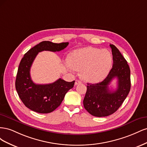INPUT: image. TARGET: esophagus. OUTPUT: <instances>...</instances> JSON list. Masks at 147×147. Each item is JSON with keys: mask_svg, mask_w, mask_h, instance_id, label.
<instances>
[{"mask_svg": "<svg viewBox=\"0 0 147 147\" xmlns=\"http://www.w3.org/2000/svg\"><path fill=\"white\" fill-rule=\"evenodd\" d=\"M80 83H82V82L80 80H77L75 81V85H77V84H80Z\"/></svg>", "mask_w": 147, "mask_h": 147, "instance_id": "34e87169", "label": "esophagus"}]
</instances>
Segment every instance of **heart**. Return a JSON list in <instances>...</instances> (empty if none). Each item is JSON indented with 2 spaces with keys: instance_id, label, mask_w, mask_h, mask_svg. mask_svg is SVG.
<instances>
[{
  "instance_id": "1",
  "label": "heart",
  "mask_w": 147,
  "mask_h": 147,
  "mask_svg": "<svg viewBox=\"0 0 147 147\" xmlns=\"http://www.w3.org/2000/svg\"><path fill=\"white\" fill-rule=\"evenodd\" d=\"M68 63L74 70H81V76L84 80L95 83L107 75L112 57L108 50L88 47L71 52Z\"/></svg>"
}]
</instances>
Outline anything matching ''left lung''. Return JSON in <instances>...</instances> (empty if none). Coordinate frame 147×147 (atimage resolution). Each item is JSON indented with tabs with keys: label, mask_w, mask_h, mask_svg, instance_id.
I'll return each instance as SVG.
<instances>
[{
	"label": "left lung",
	"mask_w": 147,
	"mask_h": 147,
	"mask_svg": "<svg viewBox=\"0 0 147 147\" xmlns=\"http://www.w3.org/2000/svg\"><path fill=\"white\" fill-rule=\"evenodd\" d=\"M113 55V66L107 77L96 84H87V90L83 100L84 107L91 115L97 117L109 116L120 107L131 89V72L126 60L118 49L110 44ZM118 80L116 90H109L112 80Z\"/></svg>",
	"instance_id": "1"
}]
</instances>
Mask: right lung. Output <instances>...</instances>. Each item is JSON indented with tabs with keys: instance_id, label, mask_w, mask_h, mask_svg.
I'll return each mask as SVG.
<instances>
[{
	"instance_id": "obj_1",
	"label": "right lung",
	"mask_w": 147,
	"mask_h": 147,
	"mask_svg": "<svg viewBox=\"0 0 147 147\" xmlns=\"http://www.w3.org/2000/svg\"><path fill=\"white\" fill-rule=\"evenodd\" d=\"M69 42L55 43L43 41L26 53L19 65L15 87L20 98L26 107L35 112L48 113L61 105L67 91L74 87L75 81L67 82L59 78L53 83L38 84L31 80L30 69L35 57L43 51H59L67 47Z\"/></svg>"
}]
</instances>
